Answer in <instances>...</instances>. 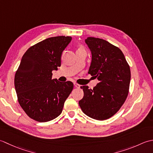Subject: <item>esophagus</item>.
Wrapping results in <instances>:
<instances>
[{"label":"esophagus","instance_id":"34e87169","mask_svg":"<svg viewBox=\"0 0 153 153\" xmlns=\"http://www.w3.org/2000/svg\"><path fill=\"white\" fill-rule=\"evenodd\" d=\"M74 87H75V88H79V87H80V85H78V84L76 83V82H74Z\"/></svg>","mask_w":153,"mask_h":153}]
</instances>
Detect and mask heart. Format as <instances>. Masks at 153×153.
I'll return each mask as SVG.
<instances>
[{"instance_id": "heart-1", "label": "heart", "mask_w": 153, "mask_h": 153, "mask_svg": "<svg viewBox=\"0 0 153 153\" xmlns=\"http://www.w3.org/2000/svg\"><path fill=\"white\" fill-rule=\"evenodd\" d=\"M78 50H84V49H83V48H82V47H80V48L78 49Z\"/></svg>"}]
</instances>
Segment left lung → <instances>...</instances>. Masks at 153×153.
Wrapping results in <instances>:
<instances>
[{"instance_id": "1", "label": "left lung", "mask_w": 153, "mask_h": 153, "mask_svg": "<svg viewBox=\"0 0 153 153\" xmlns=\"http://www.w3.org/2000/svg\"><path fill=\"white\" fill-rule=\"evenodd\" d=\"M92 53L88 73L99 82L93 89L82 86L84 96L79 102L86 116L105 120L116 114L126 101L131 80L130 67L117 47L104 39L88 37L85 39Z\"/></svg>"}]
</instances>
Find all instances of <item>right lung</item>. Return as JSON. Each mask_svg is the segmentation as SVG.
<instances>
[{"label": "right lung", "instance_id": "add662e5", "mask_svg": "<svg viewBox=\"0 0 153 153\" xmlns=\"http://www.w3.org/2000/svg\"><path fill=\"white\" fill-rule=\"evenodd\" d=\"M71 39L69 36L52 37L30 47L16 72L18 102L27 116L39 122L58 117L73 89L71 81L52 79V71L61 66L62 53Z\"/></svg>", "mask_w": 153, "mask_h": 153}]
</instances>
